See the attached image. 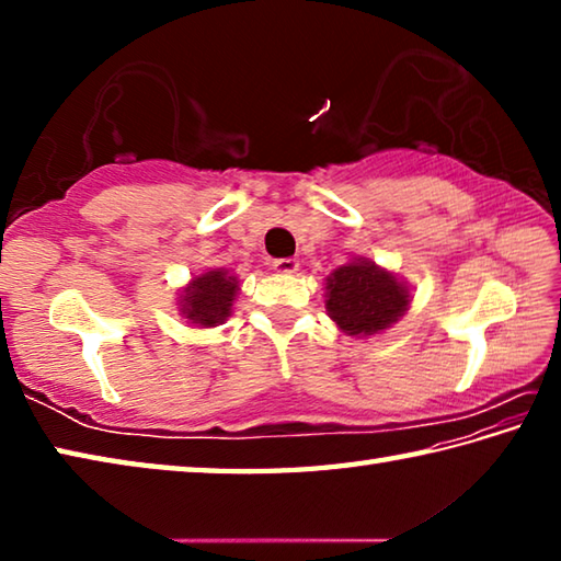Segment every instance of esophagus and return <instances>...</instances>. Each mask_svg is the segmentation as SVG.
Returning <instances> with one entry per match:
<instances>
[{"instance_id":"34e87169","label":"esophagus","mask_w":561,"mask_h":561,"mask_svg":"<svg viewBox=\"0 0 561 561\" xmlns=\"http://www.w3.org/2000/svg\"><path fill=\"white\" fill-rule=\"evenodd\" d=\"M272 270H274V272H282V274H291V272L299 270V262L291 260V257L274 260V262H272Z\"/></svg>"}]
</instances>
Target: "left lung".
<instances>
[{"label":"left lung","instance_id":"left-lung-1","mask_svg":"<svg viewBox=\"0 0 561 561\" xmlns=\"http://www.w3.org/2000/svg\"><path fill=\"white\" fill-rule=\"evenodd\" d=\"M411 294L368 260L348 262L327 279V311L348 336H371L403 317Z\"/></svg>","mask_w":561,"mask_h":561}]
</instances>
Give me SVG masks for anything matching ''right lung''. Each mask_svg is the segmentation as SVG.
I'll use <instances>...</instances> for the list:
<instances>
[{"mask_svg": "<svg viewBox=\"0 0 561 561\" xmlns=\"http://www.w3.org/2000/svg\"><path fill=\"white\" fill-rule=\"evenodd\" d=\"M237 289H240V282L225 270L205 272L185 287V294L180 297V311L193 324L217 327L230 317Z\"/></svg>", "mask_w": 561, "mask_h": 561, "instance_id": "1", "label": "right lung"}]
</instances>
